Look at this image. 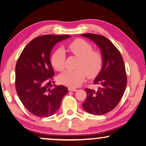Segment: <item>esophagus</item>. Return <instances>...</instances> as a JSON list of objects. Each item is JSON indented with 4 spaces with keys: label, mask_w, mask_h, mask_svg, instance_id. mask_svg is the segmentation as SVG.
Segmentation results:
<instances>
[{
    "label": "esophagus",
    "mask_w": 146,
    "mask_h": 146,
    "mask_svg": "<svg viewBox=\"0 0 146 146\" xmlns=\"http://www.w3.org/2000/svg\"><path fill=\"white\" fill-rule=\"evenodd\" d=\"M68 90L70 91V92H76L77 90L75 88H72V87H68Z\"/></svg>",
    "instance_id": "1"
}]
</instances>
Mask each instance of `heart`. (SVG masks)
Listing matches in <instances>:
<instances>
[{"mask_svg": "<svg viewBox=\"0 0 146 146\" xmlns=\"http://www.w3.org/2000/svg\"><path fill=\"white\" fill-rule=\"evenodd\" d=\"M68 48L78 58L75 70H67L59 76V81L63 85L76 87L83 83L87 75L93 78L98 74L102 67V57L99 52L82 39H76L68 44ZM66 52L62 48L56 49L51 56L50 62L54 69L61 71L65 66Z\"/></svg>", "mask_w": 146, "mask_h": 146, "instance_id": "heart-1", "label": "heart"}]
</instances>
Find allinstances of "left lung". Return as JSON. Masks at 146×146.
<instances>
[{"instance_id":"obj_1","label":"left lung","mask_w":146,"mask_h":146,"mask_svg":"<svg viewBox=\"0 0 146 146\" xmlns=\"http://www.w3.org/2000/svg\"><path fill=\"white\" fill-rule=\"evenodd\" d=\"M91 39L100 49L102 67L94 83L96 91L85 89L87 97L83 107L89 113L102 115L114 109L122 98L127 83L124 60L119 51L107 37L97 34L80 35Z\"/></svg>"}]
</instances>
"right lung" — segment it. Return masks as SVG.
I'll return each mask as SVG.
<instances>
[{
  "label": "right lung",
  "mask_w": 146,
  "mask_h": 146,
  "mask_svg": "<svg viewBox=\"0 0 146 146\" xmlns=\"http://www.w3.org/2000/svg\"><path fill=\"white\" fill-rule=\"evenodd\" d=\"M70 35H45L35 37L26 46L15 66V89L26 109L37 117L54 114L68 88L52 85L54 70L50 56L56 43Z\"/></svg>",
  "instance_id": "obj_1"
}]
</instances>
